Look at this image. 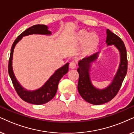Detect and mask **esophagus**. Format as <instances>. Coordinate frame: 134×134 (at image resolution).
Returning a JSON list of instances; mask_svg holds the SVG:
<instances>
[{
  "label": "esophagus",
  "instance_id": "1",
  "mask_svg": "<svg viewBox=\"0 0 134 134\" xmlns=\"http://www.w3.org/2000/svg\"><path fill=\"white\" fill-rule=\"evenodd\" d=\"M76 63L75 62H71L70 64H69V67H70V69H75L76 68Z\"/></svg>",
  "mask_w": 134,
  "mask_h": 134
}]
</instances>
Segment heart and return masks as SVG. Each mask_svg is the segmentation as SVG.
I'll return each mask as SVG.
<instances>
[{
    "instance_id": "1",
    "label": "heart",
    "mask_w": 134,
    "mask_h": 134,
    "mask_svg": "<svg viewBox=\"0 0 134 134\" xmlns=\"http://www.w3.org/2000/svg\"><path fill=\"white\" fill-rule=\"evenodd\" d=\"M77 40L78 42L84 44L82 47V54L88 55L92 53L99 44V38L95 34H91L86 30H81L79 32Z\"/></svg>"
}]
</instances>
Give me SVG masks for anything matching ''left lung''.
<instances>
[{"label": "left lung", "mask_w": 134, "mask_h": 134, "mask_svg": "<svg viewBox=\"0 0 134 134\" xmlns=\"http://www.w3.org/2000/svg\"><path fill=\"white\" fill-rule=\"evenodd\" d=\"M106 44L107 46L114 45L119 51L120 54L119 67L111 83L104 88L99 89L94 87L91 82L90 72L91 64L97 60L99 52L83 58L78 63L79 68L77 71L79 74L78 83L79 93L83 99L94 105H100L108 103L115 97L127 72V52L124 42L119 36L109 30H106Z\"/></svg>", "instance_id": "1"}]
</instances>
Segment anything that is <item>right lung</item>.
I'll return each instance as SVG.
<instances>
[{"label":"right lung","mask_w":134,"mask_h":134,"mask_svg":"<svg viewBox=\"0 0 134 134\" xmlns=\"http://www.w3.org/2000/svg\"><path fill=\"white\" fill-rule=\"evenodd\" d=\"M48 28V26L45 25H33V26L28 28L20 34L17 38L15 40L11 48L10 56L9 62H8V74L12 81L13 87L18 96L23 101L33 104L40 105L45 104L54 97L56 94L59 81L64 75H65L68 72L69 63L65 64L60 68L55 70L49 79L47 80L45 83L40 88L35 90H28L20 85L13 73L12 67L13 51H14L15 46L23 36L31 35H51V31H50Z\"/></svg>","instance_id":"obj_1"}]
</instances>
